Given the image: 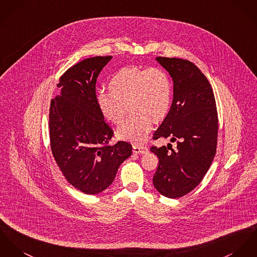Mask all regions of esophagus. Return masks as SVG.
<instances>
[{
  "label": "esophagus",
  "instance_id": "esophagus-1",
  "mask_svg": "<svg viewBox=\"0 0 257 257\" xmlns=\"http://www.w3.org/2000/svg\"><path fill=\"white\" fill-rule=\"evenodd\" d=\"M133 152L135 154H147L149 152L148 148L147 147H144V146H133Z\"/></svg>",
  "mask_w": 257,
  "mask_h": 257
}]
</instances>
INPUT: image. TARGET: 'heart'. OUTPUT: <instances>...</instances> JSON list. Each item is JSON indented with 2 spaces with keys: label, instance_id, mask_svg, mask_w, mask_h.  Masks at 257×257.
I'll return each mask as SVG.
<instances>
[{
  "label": "heart",
  "instance_id": "heart-1",
  "mask_svg": "<svg viewBox=\"0 0 257 257\" xmlns=\"http://www.w3.org/2000/svg\"><path fill=\"white\" fill-rule=\"evenodd\" d=\"M109 91L96 96L101 115L113 124H120L127 106L133 115L118 129L117 136L133 143H143L152 129L168 114L172 100V82L161 67H123L108 82Z\"/></svg>",
  "mask_w": 257,
  "mask_h": 257
}]
</instances>
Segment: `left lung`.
<instances>
[{"label": "left lung", "instance_id": "8db88e82", "mask_svg": "<svg viewBox=\"0 0 257 257\" xmlns=\"http://www.w3.org/2000/svg\"><path fill=\"white\" fill-rule=\"evenodd\" d=\"M157 60L171 75L174 95L153 139L170 138L176 145L151 147L158 158L153 182L162 196L181 198L202 181L216 154V102L210 83L193 62L164 57Z\"/></svg>", "mask_w": 257, "mask_h": 257}]
</instances>
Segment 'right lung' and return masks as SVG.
<instances>
[{"label": "right lung", "mask_w": 257, "mask_h": 257, "mask_svg": "<svg viewBox=\"0 0 257 257\" xmlns=\"http://www.w3.org/2000/svg\"><path fill=\"white\" fill-rule=\"evenodd\" d=\"M111 58H89L68 68L59 78L60 96L50 105L53 156L66 180L87 195L109 187L120 164L132 155L127 142L108 146L113 132L96 100L97 78Z\"/></svg>", "instance_id": "add662e5"}]
</instances>
